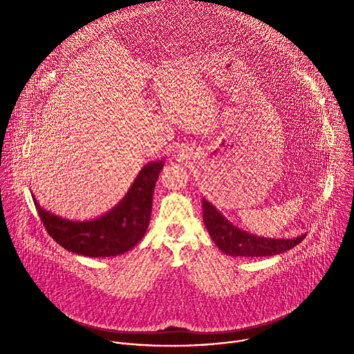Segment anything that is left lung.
Returning <instances> with one entry per match:
<instances>
[{
	"label": "left lung",
	"instance_id": "obj_1",
	"mask_svg": "<svg viewBox=\"0 0 354 354\" xmlns=\"http://www.w3.org/2000/svg\"><path fill=\"white\" fill-rule=\"evenodd\" d=\"M203 220L214 243L231 257H272L283 254L306 238V235H301L292 239H270L248 234L234 227L205 198Z\"/></svg>",
	"mask_w": 354,
	"mask_h": 354
}]
</instances>
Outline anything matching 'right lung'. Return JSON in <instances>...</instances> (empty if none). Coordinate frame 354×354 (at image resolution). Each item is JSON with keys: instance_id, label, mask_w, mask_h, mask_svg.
<instances>
[{"instance_id": "1", "label": "right lung", "mask_w": 354, "mask_h": 354, "mask_svg": "<svg viewBox=\"0 0 354 354\" xmlns=\"http://www.w3.org/2000/svg\"><path fill=\"white\" fill-rule=\"evenodd\" d=\"M162 167V161L145 165L120 203L91 221H70L55 216L41 209L35 196L32 197L46 231L64 249L89 258L116 257L130 250L144 236Z\"/></svg>"}]
</instances>
